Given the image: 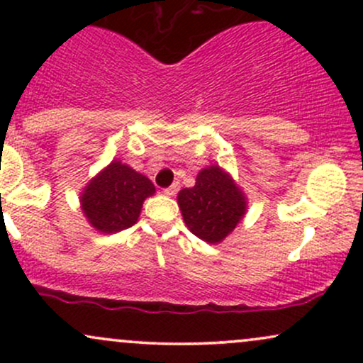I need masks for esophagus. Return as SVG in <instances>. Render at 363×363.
Instances as JSON below:
<instances>
[{
  "label": "esophagus",
  "instance_id": "34e87169",
  "mask_svg": "<svg viewBox=\"0 0 363 363\" xmlns=\"http://www.w3.org/2000/svg\"><path fill=\"white\" fill-rule=\"evenodd\" d=\"M179 189H181V184H179V182L176 181V182H174L172 186L165 187V189H164V193L167 194V196H176V194L179 193Z\"/></svg>",
  "mask_w": 363,
  "mask_h": 363
}]
</instances>
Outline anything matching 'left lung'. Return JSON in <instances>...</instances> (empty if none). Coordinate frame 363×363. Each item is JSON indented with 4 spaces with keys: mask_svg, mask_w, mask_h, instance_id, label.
Returning <instances> with one entry per match:
<instances>
[{
    "mask_svg": "<svg viewBox=\"0 0 363 363\" xmlns=\"http://www.w3.org/2000/svg\"><path fill=\"white\" fill-rule=\"evenodd\" d=\"M177 201L187 228L210 244L225 239L245 213L244 194L218 165L203 169L194 187L182 189Z\"/></svg>",
    "mask_w": 363,
    "mask_h": 363,
    "instance_id": "obj_1",
    "label": "left lung"
}]
</instances>
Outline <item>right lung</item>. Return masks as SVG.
<instances>
[{
	"mask_svg": "<svg viewBox=\"0 0 363 363\" xmlns=\"http://www.w3.org/2000/svg\"><path fill=\"white\" fill-rule=\"evenodd\" d=\"M155 193L148 177L121 162H112L86 186L82 208L89 222L104 234L121 232L138 220L145 198Z\"/></svg>",
	"mask_w": 363,
	"mask_h": 363,
	"instance_id": "add662e5",
	"label": "right lung"
}]
</instances>
